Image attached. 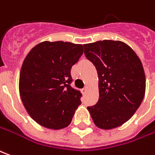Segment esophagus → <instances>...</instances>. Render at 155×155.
Listing matches in <instances>:
<instances>
[{"label":"esophagus","instance_id":"esophagus-1","mask_svg":"<svg viewBox=\"0 0 155 155\" xmlns=\"http://www.w3.org/2000/svg\"><path fill=\"white\" fill-rule=\"evenodd\" d=\"M86 88L85 87V88H83V89H81V92L82 93H86Z\"/></svg>","mask_w":155,"mask_h":155}]
</instances>
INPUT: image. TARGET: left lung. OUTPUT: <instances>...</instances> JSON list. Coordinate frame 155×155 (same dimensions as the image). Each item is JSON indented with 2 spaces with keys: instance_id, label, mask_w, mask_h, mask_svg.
Masks as SVG:
<instances>
[{
  "instance_id": "left-lung-1",
  "label": "left lung",
  "mask_w": 155,
  "mask_h": 155,
  "mask_svg": "<svg viewBox=\"0 0 155 155\" xmlns=\"http://www.w3.org/2000/svg\"><path fill=\"white\" fill-rule=\"evenodd\" d=\"M86 58L98 76L99 99L87 107L96 126L111 130L128 121L139 108L146 89L141 60L127 44L104 40L84 44Z\"/></svg>"
}]
</instances>
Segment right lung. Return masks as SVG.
Masks as SVG:
<instances>
[{"mask_svg":"<svg viewBox=\"0 0 155 155\" xmlns=\"http://www.w3.org/2000/svg\"><path fill=\"white\" fill-rule=\"evenodd\" d=\"M82 53L81 44L59 41L41 42L27 54L20 70V97L39 125L59 130L71 123L81 93L70 86V70Z\"/></svg>","mask_w":155,"mask_h":155,"instance_id":"1","label":"right lung"}]
</instances>
